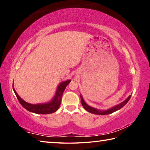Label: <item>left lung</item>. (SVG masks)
<instances>
[{"instance_id":"left-lung-1","label":"left lung","mask_w":150,"mask_h":150,"mask_svg":"<svg viewBox=\"0 0 150 150\" xmlns=\"http://www.w3.org/2000/svg\"><path fill=\"white\" fill-rule=\"evenodd\" d=\"M130 98H131V95L129 96L125 100H124L123 102H122L121 103L118 104V105L113 106V107H112V108H108V109H107V110H99V109L93 108V107H92V106L88 105L85 102V100H83V96L81 95V104H82L83 108H84L87 111L89 112L92 113V114H94V115H109V114L112 113V112H115L116 110H120V109L122 108L124 105H126L127 103H128L129 100L130 99Z\"/></svg>"}]
</instances>
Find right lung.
<instances>
[{
    "mask_svg": "<svg viewBox=\"0 0 150 150\" xmlns=\"http://www.w3.org/2000/svg\"><path fill=\"white\" fill-rule=\"evenodd\" d=\"M71 82V80L65 81L63 82L59 83L57 88L56 92L52 100L49 103H40V104H30L24 100L20 96L18 95V93L15 91L13 86V91L16 95L18 100H19L20 103L23 107L26 109L27 110L35 114H40V115H47V114H52L57 110L61 105L62 101V96L64 92L65 87ZM14 85V82H13Z\"/></svg>",
    "mask_w": 150,
    "mask_h": 150,
    "instance_id": "right-lung-1",
    "label": "right lung"
}]
</instances>
